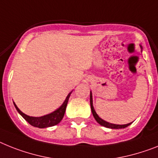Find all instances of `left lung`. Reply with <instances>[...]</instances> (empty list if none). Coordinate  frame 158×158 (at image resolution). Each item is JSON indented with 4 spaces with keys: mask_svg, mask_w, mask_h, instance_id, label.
<instances>
[{
    "mask_svg": "<svg viewBox=\"0 0 158 158\" xmlns=\"http://www.w3.org/2000/svg\"><path fill=\"white\" fill-rule=\"evenodd\" d=\"M140 48H141V50H142V46H140ZM90 104H91V112H92V115H93L94 118L95 119V120L99 123L100 125L102 126H104L106 128H115V129H119V128H124L128 127V125H130L132 124V122L131 123H128V124H112V123H109V122H107L105 120H104L103 119L99 117L98 116V114L96 113V112L95 111V108L93 107V99H92V93H91V91H90Z\"/></svg>",
    "mask_w": 158,
    "mask_h": 158,
    "instance_id": "left-lung-1",
    "label": "left lung"
}]
</instances>
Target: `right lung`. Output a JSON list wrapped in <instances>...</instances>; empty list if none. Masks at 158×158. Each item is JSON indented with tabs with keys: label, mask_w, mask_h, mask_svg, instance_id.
I'll list each match as a JSON object with an SVG mask.
<instances>
[{
	"label": "right lung",
	"mask_w": 158,
	"mask_h": 158,
	"mask_svg": "<svg viewBox=\"0 0 158 158\" xmlns=\"http://www.w3.org/2000/svg\"><path fill=\"white\" fill-rule=\"evenodd\" d=\"M71 92H72V91H71V92L67 95V96L66 97V99L64 100L63 104H62L59 108H57L55 111L50 112V113L47 114V115L39 116V117H34V116H28L26 114L23 113V112L18 108V106L16 105L15 103H14V106H15L17 111L18 112V113H19L20 115H21V116L29 123V124H31L32 126L37 127V128H48V127L56 125V124H59V122L62 120V119H63V116H64L65 111H66V108H67V103H68L69 98H70V95H71Z\"/></svg>",
	"instance_id": "add662e5"
}]
</instances>
